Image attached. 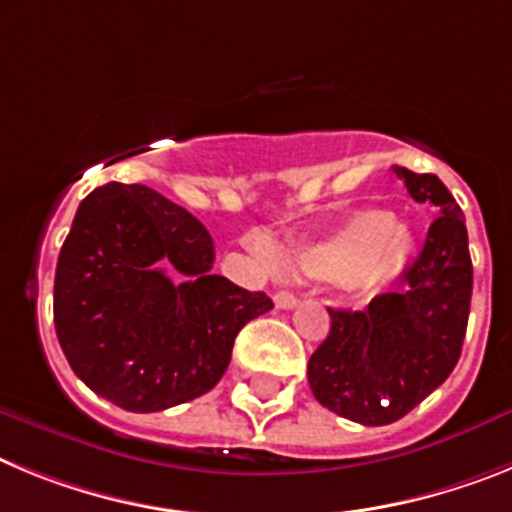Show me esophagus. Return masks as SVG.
Returning <instances> with one entry per match:
<instances>
[{"label":"esophagus","mask_w":512,"mask_h":512,"mask_svg":"<svg viewBox=\"0 0 512 512\" xmlns=\"http://www.w3.org/2000/svg\"><path fill=\"white\" fill-rule=\"evenodd\" d=\"M273 301H275V306H278V309H293V306L299 304V299H296L291 291H278L273 296Z\"/></svg>","instance_id":"esophagus-1"}]
</instances>
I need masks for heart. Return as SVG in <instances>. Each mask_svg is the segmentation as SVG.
<instances>
[{
  "mask_svg": "<svg viewBox=\"0 0 512 512\" xmlns=\"http://www.w3.org/2000/svg\"><path fill=\"white\" fill-rule=\"evenodd\" d=\"M415 257V239L389 211L363 208L330 234L293 252L291 270L301 278L342 283L353 293H373L394 281Z\"/></svg>",
  "mask_w": 512,
  "mask_h": 512,
  "instance_id": "heart-1",
  "label": "heart"
}]
</instances>
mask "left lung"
<instances>
[{
	"label": "left lung",
	"instance_id": "1",
	"mask_svg": "<svg viewBox=\"0 0 512 512\" xmlns=\"http://www.w3.org/2000/svg\"><path fill=\"white\" fill-rule=\"evenodd\" d=\"M417 203H430L420 257L404 291L381 293L363 311H330V335L306 366L322 407L361 425H389L415 410L451 376L471 304V257L459 203L435 175L391 167Z\"/></svg>",
	"mask_w": 512,
	"mask_h": 512
}]
</instances>
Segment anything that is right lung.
Wrapping results in <instances>:
<instances>
[{"mask_svg":"<svg viewBox=\"0 0 512 512\" xmlns=\"http://www.w3.org/2000/svg\"><path fill=\"white\" fill-rule=\"evenodd\" d=\"M176 270V281L158 268ZM206 226L146 185L108 182L77 208L53 281L71 371L128 412H159L219 384L262 291L213 275Z\"/></svg>","mask_w":512,"mask_h":512,"instance_id":"obj_1","label":"right lung"}]
</instances>
